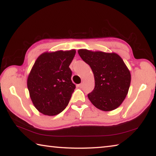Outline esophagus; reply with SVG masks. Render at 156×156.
<instances>
[{
    "mask_svg": "<svg viewBox=\"0 0 156 156\" xmlns=\"http://www.w3.org/2000/svg\"><path fill=\"white\" fill-rule=\"evenodd\" d=\"M83 83H80V84H78V87H83Z\"/></svg>",
    "mask_w": 156,
    "mask_h": 156,
    "instance_id": "1",
    "label": "esophagus"
}]
</instances>
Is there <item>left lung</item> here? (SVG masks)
I'll return each mask as SVG.
<instances>
[{"label": "left lung", "instance_id": "obj_1", "mask_svg": "<svg viewBox=\"0 0 156 156\" xmlns=\"http://www.w3.org/2000/svg\"><path fill=\"white\" fill-rule=\"evenodd\" d=\"M78 54L94 73L95 87L88 98L98 109H115L125 99L131 83V73L120 56L115 53L79 49Z\"/></svg>", "mask_w": 156, "mask_h": 156}]
</instances>
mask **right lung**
Here are the masks:
<instances>
[{
  "mask_svg": "<svg viewBox=\"0 0 156 156\" xmlns=\"http://www.w3.org/2000/svg\"><path fill=\"white\" fill-rule=\"evenodd\" d=\"M76 54L74 49L43 53L31 69L27 88L35 107L47 115H56L67 106L76 85L69 66Z\"/></svg>",
  "mask_w": 156,
  "mask_h": 156,
  "instance_id": "obj_1",
  "label": "right lung"
}]
</instances>
